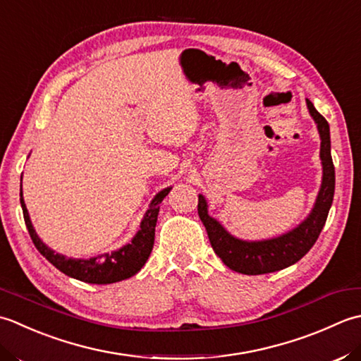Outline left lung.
<instances>
[{
	"label": "left lung",
	"instance_id": "left-lung-1",
	"mask_svg": "<svg viewBox=\"0 0 361 361\" xmlns=\"http://www.w3.org/2000/svg\"><path fill=\"white\" fill-rule=\"evenodd\" d=\"M307 107L316 126H318L321 137L319 157L322 164V183L310 215L298 227L281 235V237L263 241H245L235 238L215 218L209 215L205 197L200 195L197 213H200L201 221L207 231L210 245L226 267L232 271L247 276H257L288 268L310 251L326 224L335 193V166L332 154H330V129L327 120L314 109L310 99H307Z\"/></svg>",
	"mask_w": 361,
	"mask_h": 361
}]
</instances>
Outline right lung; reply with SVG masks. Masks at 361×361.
I'll return each mask as SVG.
<instances>
[{
	"mask_svg": "<svg viewBox=\"0 0 361 361\" xmlns=\"http://www.w3.org/2000/svg\"><path fill=\"white\" fill-rule=\"evenodd\" d=\"M171 187L159 191L154 196V200L149 204L148 212L145 213V216L140 223V231L135 233V237L132 238L129 245L120 247L118 251L101 254L92 259H67L62 254H56L53 249H49L45 243H43L39 235L35 233L31 218L26 209V204L23 200V191L20 190V202L21 209H23L25 223L27 227V232L31 235L32 243L35 247L39 249V252L45 257V259L54 264V267L62 271L63 274H67L73 279H78L80 282L87 283H115L124 281L135 276L140 269L143 268V264L148 260V257L152 251L154 246V235H156V224H157V215H159V205L164 201V197L170 193Z\"/></svg>",
	"mask_w": 361,
	"mask_h": 361,
	"instance_id": "obj_1",
	"label": "right lung"
}]
</instances>
